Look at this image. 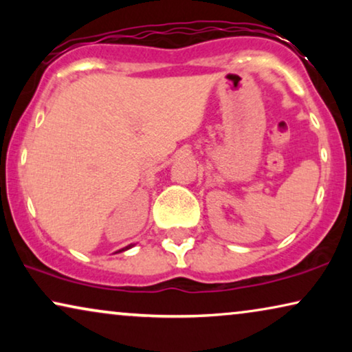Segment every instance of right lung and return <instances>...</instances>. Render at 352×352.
<instances>
[{
	"instance_id": "add662e5",
	"label": "right lung",
	"mask_w": 352,
	"mask_h": 352,
	"mask_svg": "<svg viewBox=\"0 0 352 352\" xmlns=\"http://www.w3.org/2000/svg\"><path fill=\"white\" fill-rule=\"evenodd\" d=\"M128 248H131V245H128L126 248H122V250H120V252H124V250H128Z\"/></svg>"
}]
</instances>
